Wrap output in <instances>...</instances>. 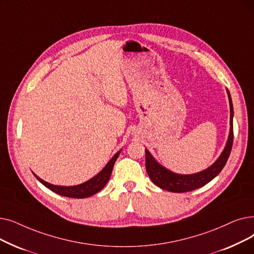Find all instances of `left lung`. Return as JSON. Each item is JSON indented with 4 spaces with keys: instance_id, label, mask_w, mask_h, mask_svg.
<instances>
[{
    "instance_id": "obj_1",
    "label": "left lung",
    "mask_w": 254,
    "mask_h": 254,
    "mask_svg": "<svg viewBox=\"0 0 254 254\" xmlns=\"http://www.w3.org/2000/svg\"><path fill=\"white\" fill-rule=\"evenodd\" d=\"M229 98V107H230V131L229 137L226 143V146L221 153V156L207 169L190 175H182L171 172L170 170L164 168L163 166L154 160L149 151L145 149V168L149 179L154 185L160 187L161 189L167 190L175 193H184L196 190L201 188L204 185L211 182L214 178L221 172L223 167L228 160L231 148H233L234 142V127H233V116H234V108L233 102H231L230 93L227 90Z\"/></svg>"
}]
</instances>
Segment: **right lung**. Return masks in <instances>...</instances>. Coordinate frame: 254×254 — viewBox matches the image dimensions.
<instances>
[{
	"label": "right lung",
	"instance_id": "obj_1",
	"mask_svg": "<svg viewBox=\"0 0 254 254\" xmlns=\"http://www.w3.org/2000/svg\"><path fill=\"white\" fill-rule=\"evenodd\" d=\"M119 153H120V151H118L115 154V156L111 159V161H110L106 165V167L97 175H95L94 178H92L91 180H89L84 184L78 185V186H72V187L55 186V185H51L43 180L39 179L37 175H35V174L34 175L42 185H45L47 188H49L50 190H52L53 192L57 193L59 195H62L65 197H70V198H86V197H89L91 195H94L97 192H100L106 186V184L108 183V181L110 179V176H111L114 164L119 156Z\"/></svg>",
	"mask_w": 254,
	"mask_h": 254
}]
</instances>
